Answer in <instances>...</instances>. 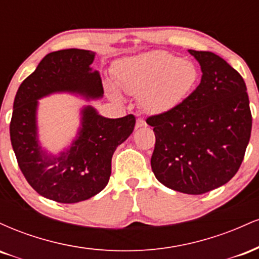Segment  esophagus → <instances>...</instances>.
Instances as JSON below:
<instances>
[{
    "label": "esophagus",
    "instance_id": "esophagus-1",
    "mask_svg": "<svg viewBox=\"0 0 259 259\" xmlns=\"http://www.w3.org/2000/svg\"><path fill=\"white\" fill-rule=\"evenodd\" d=\"M146 126V121L144 119H138L136 120V129H140V127Z\"/></svg>",
    "mask_w": 259,
    "mask_h": 259
}]
</instances>
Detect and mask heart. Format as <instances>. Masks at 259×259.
<instances>
[{
	"instance_id": "heart-1",
	"label": "heart",
	"mask_w": 259,
	"mask_h": 259,
	"mask_svg": "<svg viewBox=\"0 0 259 259\" xmlns=\"http://www.w3.org/2000/svg\"><path fill=\"white\" fill-rule=\"evenodd\" d=\"M114 78L121 91L139 95L140 106L151 114L173 111L198 81L197 67L189 59H180L167 51H151L121 61L114 69ZM113 97L121 100L111 89Z\"/></svg>"
}]
</instances>
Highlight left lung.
Listing matches in <instances>:
<instances>
[{"label":"left lung","mask_w":259,"mask_h":259,"mask_svg":"<svg viewBox=\"0 0 259 259\" xmlns=\"http://www.w3.org/2000/svg\"><path fill=\"white\" fill-rule=\"evenodd\" d=\"M201 65L196 90L173 111L152 115L156 145L151 158L163 185L202 195L227 184L239 170L252 129L242 76L213 52L189 50Z\"/></svg>","instance_id":"1"}]
</instances>
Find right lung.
I'll return each instance as SVG.
<instances>
[{
    "instance_id": "1",
    "label": "right lung",
    "mask_w": 259,
    "mask_h": 259,
    "mask_svg": "<svg viewBox=\"0 0 259 259\" xmlns=\"http://www.w3.org/2000/svg\"><path fill=\"white\" fill-rule=\"evenodd\" d=\"M95 52L69 49L49 53L18 89L10 125L18 165L37 194L59 203H76L97 195L108 184L115 148L133 133L135 117L111 119L92 106L80 109L75 139L58 154L38 140V100L68 92L85 100L103 96L100 73L91 68Z\"/></svg>"
}]
</instances>
